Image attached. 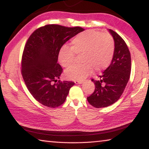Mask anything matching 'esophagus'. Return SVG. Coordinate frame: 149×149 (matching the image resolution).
Wrapping results in <instances>:
<instances>
[{"label":"esophagus","instance_id":"34e87169","mask_svg":"<svg viewBox=\"0 0 149 149\" xmlns=\"http://www.w3.org/2000/svg\"><path fill=\"white\" fill-rule=\"evenodd\" d=\"M84 81H81V80H79V81H75V84H81L84 83Z\"/></svg>","mask_w":149,"mask_h":149}]
</instances>
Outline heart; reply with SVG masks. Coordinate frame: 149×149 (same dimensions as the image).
Returning a JSON list of instances; mask_svg holds the SVG:
<instances>
[{"label":"heart","instance_id":"b5f03b06","mask_svg":"<svg viewBox=\"0 0 149 149\" xmlns=\"http://www.w3.org/2000/svg\"><path fill=\"white\" fill-rule=\"evenodd\" d=\"M114 50V41L110 34L91 29L73 39L70 48L62 47L59 51L58 60L62 66L68 68L74 64L75 55H81L82 64L72 66L65 72L68 79L81 80L91 74L93 69L99 72L108 67Z\"/></svg>","mask_w":149,"mask_h":149}]
</instances>
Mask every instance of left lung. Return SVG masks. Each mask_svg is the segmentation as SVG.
I'll use <instances>...</instances> for the list:
<instances>
[{
  "instance_id": "1",
  "label": "left lung",
  "mask_w": 149,
  "mask_h": 149,
  "mask_svg": "<svg viewBox=\"0 0 149 149\" xmlns=\"http://www.w3.org/2000/svg\"><path fill=\"white\" fill-rule=\"evenodd\" d=\"M109 31L114 40V54L110 65L99 75V79L91 80L95 89L87 98L91 105L104 108L114 104L123 93L131 73V55L129 49L122 37L112 29Z\"/></svg>"
}]
</instances>
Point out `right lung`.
Returning <instances> with one entry per match:
<instances>
[{
    "label": "right lung",
    "instance_id": "1",
    "mask_svg": "<svg viewBox=\"0 0 149 149\" xmlns=\"http://www.w3.org/2000/svg\"><path fill=\"white\" fill-rule=\"evenodd\" d=\"M84 30L49 24L35 30L27 39L22 57V75L31 95L45 107L62 105L74 85L58 80L63 72L58 57L65 42Z\"/></svg>",
    "mask_w": 149,
    "mask_h": 149
}]
</instances>
